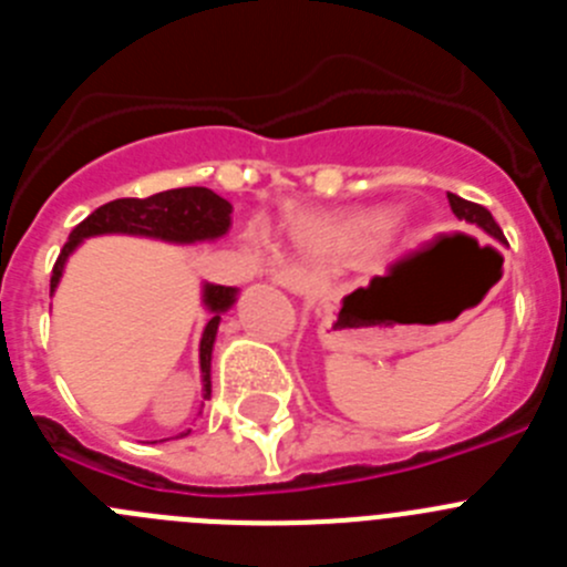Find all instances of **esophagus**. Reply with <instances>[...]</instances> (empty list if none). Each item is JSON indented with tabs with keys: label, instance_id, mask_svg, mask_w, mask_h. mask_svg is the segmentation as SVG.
I'll return each instance as SVG.
<instances>
[{
	"label": "esophagus",
	"instance_id": "esophagus-1",
	"mask_svg": "<svg viewBox=\"0 0 567 567\" xmlns=\"http://www.w3.org/2000/svg\"><path fill=\"white\" fill-rule=\"evenodd\" d=\"M275 280H278V284L284 289H307V287H312V275L303 272V269H298V267L280 269V272H275Z\"/></svg>",
	"mask_w": 567,
	"mask_h": 567
}]
</instances>
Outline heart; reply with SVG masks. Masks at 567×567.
<instances>
[{
  "mask_svg": "<svg viewBox=\"0 0 567 567\" xmlns=\"http://www.w3.org/2000/svg\"><path fill=\"white\" fill-rule=\"evenodd\" d=\"M383 227V218H378V215H365V218H354L352 224H346V227H340V233L343 235H363V233H374V229Z\"/></svg>",
  "mask_w": 567,
  "mask_h": 567,
  "instance_id": "1",
  "label": "heart"
}]
</instances>
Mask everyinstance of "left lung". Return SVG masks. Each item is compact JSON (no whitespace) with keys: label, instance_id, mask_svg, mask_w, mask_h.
I'll return each instance as SVG.
<instances>
[{"label":"left lung","instance_id":"8db88e82","mask_svg":"<svg viewBox=\"0 0 567 567\" xmlns=\"http://www.w3.org/2000/svg\"><path fill=\"white\" fill-rule=\"evenodd\" d=\"M449 204H452V213L457 215L460 221L474 224V227L485 229L488 235H494L497 240H503V229H499V224L494 221V215H491L488 209L480 207V204H474V202H465V198H460V195H454V193H449Z\"/></svg>","mask_w":567,"mask_h":567}]
</instances>
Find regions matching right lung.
Listing matches in <instances>:
<instances>
[{
    "label": "right lung",
    "mask_w": 567,
    "mask_h": 567,
    "mask_svg": "<svg viewBox=\"0 0 567 567\" xmlns=\"http://www.w3.org/2000/svg\"><path fill=\"white\" fill-rule=\"evenodd\" d=\"M229 224H233V204L207 187L164 189V193H155L150 198H115V202L93 209L82 224L73 227L68 244H64L56 264H53L50 292L56 289L59 278H62L68 255L79 247V240L90 238V235L127 233L175 240V244H193V240L221 238ZM204 303L213 312L202 338V383L204 398H209V360H213L215 332H218L221 312H227L235 303V287L207 284L204 287Z\"/></svg>",
    "instance_id": "obj_1"
}]
</instances>
